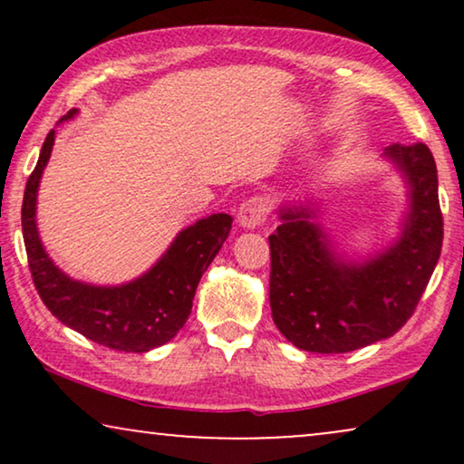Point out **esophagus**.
<instances>
[{
    "label": "esophagus",
    "instance_id": "1",
    "mask_svg": "<svg viewBox=\"0 0 464 464\" xmlns=\"http://www.w3.org/2000/svg\"><path fill=\"white\" fill-rule=\"evenodd\" d=\"M268 213V200L262 198V196H251V198L245 200L238 208V226L245 227V230H256V227L264 224Z\"/></svg>",
    "mask_w": 464,
    "mask_h": 464
}]
</instances>
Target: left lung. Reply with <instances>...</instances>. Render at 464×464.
Instances as JSON below:
<instances>
[{
  "instance_id": "obj_1",
  "label": "left lung",
  "mask_w": 464,
  "mask_h": 464,
  "mask_svg": "<svg viewBox=\"0 0 464 464\" xmlns=\"http://www.w3.org/2000/svg\"><path fill=\"white\" fill-rule=\"evenodd\" d=\"M382 158L408 188L399 234L382 249L348 256L313 196L283 202L270 234L272 319L291 344L338 354L391 338L414 313L441 253L437 167L424 143L389 145Z\"/></svg>"
}]
</instances>
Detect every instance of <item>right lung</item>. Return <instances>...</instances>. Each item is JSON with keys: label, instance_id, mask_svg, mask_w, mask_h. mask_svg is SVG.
<instances>
[{"label": "right lung", "instance_id": "1", "mask_svg": "<svg viewBox=\"0 0 464 464\" xmlns=\"http://www.w3.org/2000/svg\"><path fill=\"white\" fill-rule=\"evenodd\" d=\"M72 110L61 122L72 120ZM54 145V130L42 145L40 160L23 198V238L35 289L63 325L101 346L122 353H148L173 340L192 313L200 276L218 256L232 227L227 213H213L183 227L160 259L141 276L122 285L75 281L53 262L37 232V189Z\"/></svg>", "mask_w": 464, "mask_h": 464}]
</instances>
